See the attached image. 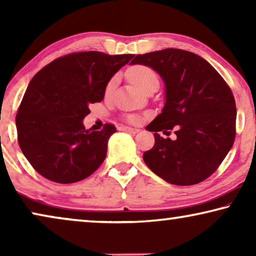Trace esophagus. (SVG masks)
I'll use <instances>...</instances> for the list:
<instances>
[{
	"label": "esophagus",
	"instance_id": "esophagus-1",
	"mask_svg": "<svg viewBox=\"0 0 256 256\" xmlns=\"http://www.w3.org/2000/svg\"><path fill=\"white\" fill-rule=\"evenodd\" d=\"M120 129H121V130H124V132H130V134H136V132H140V129H138V128L127 127V126H122V127H121Z\"/></svg>",
	"mask_w": 256,
	"mask_h": 256
}]
</instances>
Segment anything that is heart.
Segmentation results:
<instances>
[{
    "label": "heart",
    "mask_w": 256,
    "mask_h": 256,
    "mask_svg": "<svg viewBox=\"0 0 256 256\" xmlns=\"http://www.w3.org/2000/svg\"><path fill=\"white\" fill-rule=\"evenodd\" d=\"M127 76L130 79L132 84H135L136 86L138 87L140 90L146 92V88H149L150 86L152 85H158V74L155 70L146 65H135L132 66L130 68H128L127 71ZM115 82H116V78L110 79V82H108L106 87V92H110V90L113 88L115 85ZM132 120H135L132 118Z\"/></svg>",
    "instance_id": "1"
}]
</instances>
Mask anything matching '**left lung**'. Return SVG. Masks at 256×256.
Wrapping results in <instances>:
<instances>
[{
	"mask_svg": "<svg viewBox=\"0 0 256 256\" xmlns=\"http://www.w3.org/2000/svg\"><path fill=\"white\" fill-rule=\"evenodd\" d=\"M130 64L155 70L166 86L162 113L146 128L155 132V144L143 154L146 166L170 184L200 183L218 169L234 143L232 90L208 62L180 48L138 54ZM174 128V140L158 134Z\"/></svg>",
	"mask_w": 256,
	"mask_h": 256,
	"instance_id": "1",
	"label": "left lung"
}]
</instances>
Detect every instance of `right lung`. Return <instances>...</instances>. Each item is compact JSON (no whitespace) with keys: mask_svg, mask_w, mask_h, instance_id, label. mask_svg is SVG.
Masks as SVG:
<instances>
[{"mask_svg":"<svg viewBox=\"0 0 256 256\" xmlns=\"http://www.w3.org/2000/svg\"><path fill=\"white\" fill-rule=\"evenodd\" d=\"M132 57L76 52L51 62L31 79L16 128L20 150L38 174L70 184L85 180L101 166L116 128L106 124L102 130L90 132L82 120L90 104L104 100L112 76Z\"/></svg>","mask_w":256,"mask_h":256,"instance_id":"right-lung-1","label":"right lung"}]
</instances>
